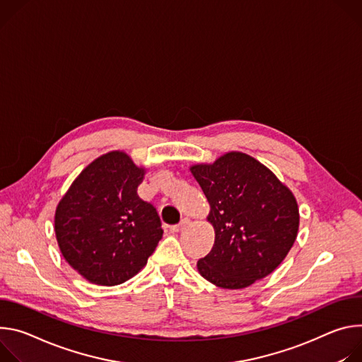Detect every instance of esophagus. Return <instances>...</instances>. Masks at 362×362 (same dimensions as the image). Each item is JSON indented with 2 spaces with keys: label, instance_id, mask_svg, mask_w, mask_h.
Listing matches in <instances>:
<instances>
[{
  "label": "esophagus",
  "instance_id": "1",
  "mask_svg": "<svg viewBox=\"0 0 362 362\" xmlns=\"http://www.w3.org/2000/svg\"><path fill=\"white\" fill-rule=\"evenodd\" d=\"M188 223H189V220H188V218H184V220H181L178 224L173 226V227H171V230H173V231H180V230H182Z\"/></svg>",
  "mask_w": 362,
  "mask_h": 362
}]
</instances>
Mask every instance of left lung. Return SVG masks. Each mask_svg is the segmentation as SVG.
<instances>
[{
    "label": "left lung",
    "instance_id": "obj_1",
    "mask_svg": "<svg viewBox=\"0 0 362 362\" xmlns=\"http://www.w3.org/2000/svg\"><path fill=\"white\" fill-rule=\"evenodd\" d=\"M210 204L214 246L198 273L223 289H245L285 260L299 230L293 192L256 158L230 151L189 167Z\"/></svg>",
    "mask_w": 362,
    "mask_h": 362
}]
</instances>
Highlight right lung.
<instances>
[{
    "label": "right lung",
    "instance_id": "obj_1",
    "mask_svg": "<svg viewBox=\"0 0 362 362\" xmlns=\"http://www.w3.org/2000/svg\"><path fill=\"white\" fill-rule=\"evenodd\" d=\"M145 174L127 152H106L76 177L56 207L59 249L90 284L127 282L163 238L155 207L136 192Z\"/></svg>",
    "mask_w": 362,
    "mask_h": 362
}]
</instances>
